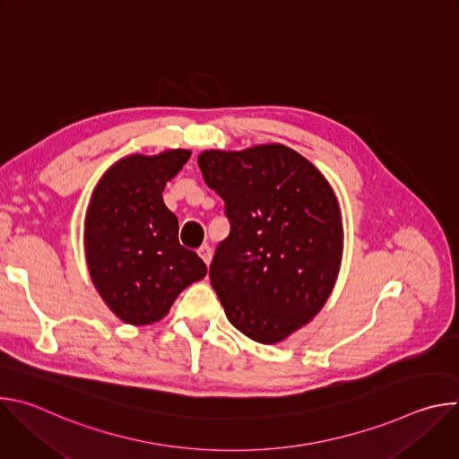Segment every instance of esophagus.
<instances>
[{
    "mask_svg": "<svg viewBox=\"0 0 459 459\" xmlns=\"http://www.w3.org/2000/svg\"><path fill=\"white\" fill-rule=\"evenodd\" d=\"M198 254H200V257L205 261V265L211 264V259H212V248H211L209 245H202V247L198 248Z\"/></svg>",
    "mask_w": 459,
    "mask_h": 459,
    "instance_id": "obj_1",
    "label": "esophagus"
}]
</instances>
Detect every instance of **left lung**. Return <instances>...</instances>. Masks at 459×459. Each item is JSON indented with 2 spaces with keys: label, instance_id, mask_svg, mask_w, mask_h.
Masks as SVG:
<instances>
[{
  "label": "left lung",
  "instance_id": "left-lung-1",
  "mask_svg": "<svg viewBox=\"0 0 459 459\" xmlns=\"http://www.w3.org/2000/svg\"><path fill=\"white\" fill-rule=\"evenodd\" d=\"M198 165L230 221L211 285L239 333L280 343L333 292L343 250L336 194L308 160L280 143L205 151Z\"/></svg>",
  "mask_w": 459,
  "mask_h": 459
}]
</instances>
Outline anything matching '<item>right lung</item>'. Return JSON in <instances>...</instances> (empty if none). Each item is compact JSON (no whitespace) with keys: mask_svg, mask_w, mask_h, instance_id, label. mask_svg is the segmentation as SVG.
<instances>
[{"mask_svg":"<svg viewBox=\"0 0 459 459\" xmlns=\"http://www.w3.org/2000/svg\"><path fill=\"white\" fill-rule=\"evenodd\" d=\"M190 158L174 149L133 154L98 181L85 218V254L92 283L128 325L160 321L190 283L207 274L204 259L179 245L178 218L163 188Z\"/></svg>","mask_w":459,"mask_h":459,"instance_id":"add662e5","label":"right lung"}]
</instances>
